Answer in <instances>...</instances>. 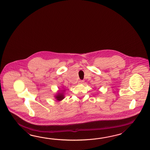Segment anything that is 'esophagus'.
I'll use <instances>...</instances> for the list:
<instances>
[{"mask_svg": "<svg viewBox=\"0 0 150 150\" xmlns=\"http://www.w3.org/2000/svg\"><path fill=\"white\" fill-rule=\"evenodd\" d=\"M84 83V81L83 80H79V81H78V83Z\"/></svg>", "mask_w": 150, "mask_h": 150, "instance_id": "esophagus-1", "label": "esophagus"}]
</instances>
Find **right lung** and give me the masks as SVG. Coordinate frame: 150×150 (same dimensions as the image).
Returning <instances> with one entry per match:
<instances>
[{"instance_id": "right-lung-1", "label": "right lung", "mask_w": 150, "mask_h": 150, "mask_svg": "<svg viewBox=\"0 0 150 150\" xmlns=\"http://www.w3.org/2000/svg\"><path fill=\"white\" fill-rule=\"evenodd\" d=\"M55 97L58 101H61L64 98V95L63 94V93H58V94H57V96Z\"/></svg>"}]
</instances>
